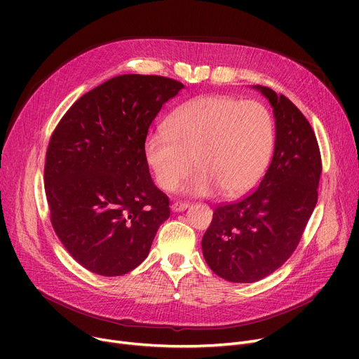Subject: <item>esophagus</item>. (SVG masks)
Returning a JSON list of instances; mask_svg holds the SVG:
<instances>
[{"label": "esophagus", "instance_id": "34e87169", "mask_svg": "<svg viewBox=\"0 0 359 359\" xmlns=\"http://www.w3.org/2000/svg\"><path fill=\"white\" fill-rule=\"evenodd\" d=\"M189 208V202H175L172 205V211L173 212H180V211H184Z\"/></svg>", "mask_w": 359, "mask_h": 359}]
</instances>
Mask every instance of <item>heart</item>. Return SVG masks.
<instances>
[{
  "instance_id": "obj_1",
  "label": "heart",
  "mask_w": 359,
  "mask_h": 359,
  "mask_svg": "<svg viewBox=\"0 0 359 359\" xmlns=\"http://www.w3.org/2000/svg\"><path fill=\"white\" fill-rule=\"evenodd\" d=\"M275 142L268 109L255 100L205 96L180 106L165 132L144 140V157L157 186L173 191L192 172L184 194L241 195L265 173ZM194 165H191V163Z\"/></svg>"
}]
</instances>
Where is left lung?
<instances>
[{
    "label": "left lung",
    "instance_id": "1",
    "mask_svg": "<svg viewBox=\"0 0 359 359\" xmlns=\"http://www.w3.org/2000/svg\"><path fill=\"white\" fill-rule=\"evenodd\" d=\"M275 118L271 165L256 189L219 205L203 234L202 253L214 273L250 284L275 272L297 249L317 203L322 157L311 125L298 107L263 86Z\"/></svg>",
    "mask_w": 359,
    "mask_h": 359
}]
</instances>
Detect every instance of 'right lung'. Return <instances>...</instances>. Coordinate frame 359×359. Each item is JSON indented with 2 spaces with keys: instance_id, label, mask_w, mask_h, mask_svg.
Instances as JSON below:
<instances>
[{
  "instance_id": "1",
  "label": "right lung",
  "mask_w": 359,
  "mask_h": 359,
  "mask_svg": "<svg viewBox=\"0 0 359 359\" xmlns=\"http://www.w3.org/2000/svg\"><path fill=\"white\" fill-rule=\"evenodd\" d=\"M183 87L160 75H118L86 93L53 130L45 163L50 222L93 273L135 269L170 217L168 198L149 176L144 140Z\"/></svg>"
}]
</instances>
